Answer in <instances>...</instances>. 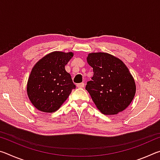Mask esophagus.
Instances as JSON below:
<instances>
[{
    "mask_svg": "<svg viewBox=\"0 0 160 160\" xmlns=\"http://www.w3.org/2000/svg\"><path fill=\"white\" fill-rule=\"evenodd\" d=\"M84 86H85V83L84 82H81V83H79L77 85V87L78 88H84Z\"/></svg>",
    "mask_w": 160,
    "mask_h": 160,
    "instance_id": "34e87169",
    "label": "esophagus"
}]
</instances>
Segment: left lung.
Masks as SVG:
<instances>
[{
    "instance_id": "1",
    "label": "left lung",
    "mask_w": 160,
    "mask_h": 160,
    "mask_svg": "<svg viewBox=\"0 0 160 160\" xmlns=\"http://www.w3.org/2000/svg\"><path fill=\"white\" fill-rule=\"evenodd\" d=\"M93 68L92 80L85 89L103 114L123 112L134 98L136 87L128 68L120 59L107 53H91L87 57Z\"/></svg>"
}]
</instances>
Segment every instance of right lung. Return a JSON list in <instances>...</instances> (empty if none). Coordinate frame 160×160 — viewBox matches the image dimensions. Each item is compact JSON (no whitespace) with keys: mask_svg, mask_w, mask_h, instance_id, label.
<instances>
[{"mask_svg":"<svg viewBox=\"0 0 160 160\" xmlns=\"http://www.w3.org/2000/svg\"><path fill=\"white\" fill-rule=\"evenodd\" d=\"M73 53L53 51L37 62L29 75L27 92L32 104L42 112L53 113L75 89L65 69Z\"/></svg>","mask_w":160,"mask_h":160,"instance_id":"add662e5","label":"right lung"}]
</instances>
